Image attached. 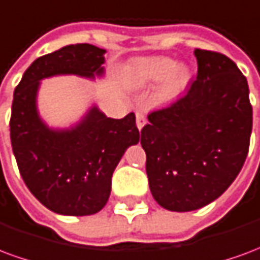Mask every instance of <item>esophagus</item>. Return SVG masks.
Returning a JSON list of instances; mask_svg holds the SVG:
<instances>
[{"instance_id":"esophagus-1","label":"esophagus","mask_w":260,"mask_h":260,"mask_svg":"<svg viewBox=\"0 0 260 260\" xmlns=\"http://www.w3.org/2000/svg\"><path fill=\"white\" fill-rule=\"evenodd\" d=\"M146 124V115L142 113V111H138L136 113V125H138V128L142 129L143 126Z\"/></svg>"}]
</instances>
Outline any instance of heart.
I'll use <instances>...</instances> for the list:
<instances>
[{"mask_svg": "<svg viewBox=\"0 0 260 260\" xmlns=\"http://www.w3.org/2000/svg\"><path fill=\"white\" fill-rule=\"evenodd\" d=\"M134 80L139 85H152L166 78L161 87L164 99L175 96L185 86L188 71L184 67H175V62L167 57H152L138 61L132 72Z\"/></svg>", "mask_w": 260, "mask_h": 260, "instance_id": "heart-1", "label": "heart"}]
</instances>
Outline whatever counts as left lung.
Instances as JSON below:
<instances>
[{
    "label": "left lung",
    "instance_id": "8db88e82",
    "mask_svg": "<svg viewBox=\"0 0 260 260\" xmlns=\"http://www.w3.org/2000/svg\"><path fill=\"white\" fill-rule=\"evenodd\" d=\"M198 75L184 96L147 115L141 131L153 198L173 212L217 199L240 174L252 132L249 87L233 59L195 48Z\"/></svg>",
    "mask_w": 260,
    "mask_h": 260
}]
</instances>
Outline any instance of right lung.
I'll return each instance as SVG.
<instances>
[{"label": "right lung", "mask_w": 260, "mask_h": 260, "mask_svg": "<svg viewBox=\"0 0 260 260\" xmlns=\"http://www.w3.org/2000/svg\"><path fill=\"white\" fill-rule=\"evenodd\" d=\"M106 50L87 43L46 54L15 87L9 121L18 169L29 191L51 212L87 216L106 206L111 177L126 147L139 142L135 114L108 118L96 107L71 131H51L36 110L39 80L59 74L102 75Z\"/></svg>", "instance_id": "add662e5"}]
</instances>
